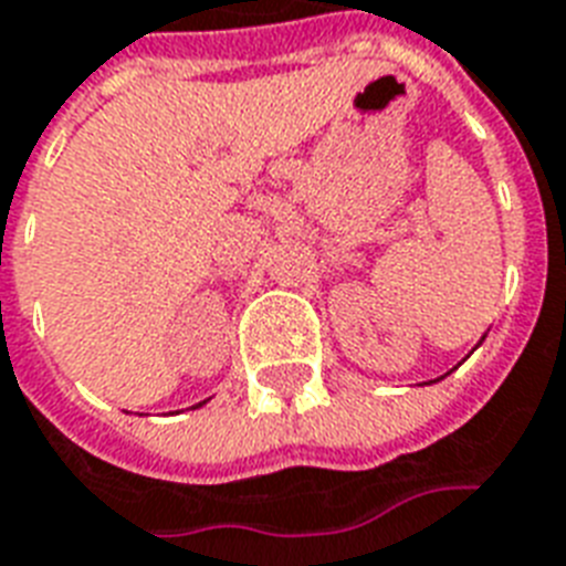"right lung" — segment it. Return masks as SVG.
Returning <instances> with one entry per match:
<instances>
[{"label":"right lung","mask_w":566,"mask_h":566,"mask_svg":"<svg viewBox=\"0 0 566 566\" xmlns=\"http://www.w3.org/2000/svg\"><path fill=\"white\" fill-rule=\"evenodd\" d=\"M200 405H206V401H200ZM200 405H195V407H200Z\"/></svg>","instance_id":"1"}]
</instances>
